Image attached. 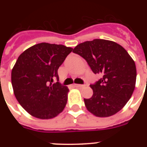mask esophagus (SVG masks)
I'll use <instances>...</instances> for the list:
<instances>
[{
	"instance_id": "34e87169",
	"label": "esophagus",
	"mask_w": 147,
	"mask_h": 147,
	"mask_svg": "<svg viewBox=\"0 0 147 147\" xmlns=\"http://www.w3.org/2000/svg\"><path fill=\"white\" fill-rule=\"evenodd\" d=\"M73 86L75 87H77V88H79V87H83L84 85L83 84H74Z\"/></svg>"
}]
</instances>
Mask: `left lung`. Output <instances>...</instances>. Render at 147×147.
<instances>
[{
  "label": "left lung",
  "mask_w": 147,
  "mask_h": 147,
  "mask_svg": "<svg viewBox=\"0 0 147 147\" xmlns=\"http://www.w3.org/2000/svg\"><path fill=\"white\" fill-rule=\"evenodd\" d=\"M74 53L87 61L94 74L102 76L90 84L91 98L84 99L87 110L96 117H107L121 110L135 88V63L127 50L113 41L94 39L79 44Z\"/></svg>",
  "instance_id": "1"
}]
</instances>
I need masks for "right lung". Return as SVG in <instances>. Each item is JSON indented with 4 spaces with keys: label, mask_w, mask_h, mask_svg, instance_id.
I'll return each instance as SVG.
<instances>
[{
    "label": "right lung",
    "mask_w": 147,
    "mask_h": 147,
    "mask_svg": "<svg viewBox=\"0 0 147 147\" xmlns=\"http://www.w3.org/2000/svg\"><path fill=\"white\" fill-rule=\"evenodd\" d=\"M72 48L47 42L37 44L18 57L11 72L16 99L38 119L55 117L64 109L69 89L58 82L57 69Z\"/></svg>",
    "instance_id": "right-lung-1"
}]
</instances>
